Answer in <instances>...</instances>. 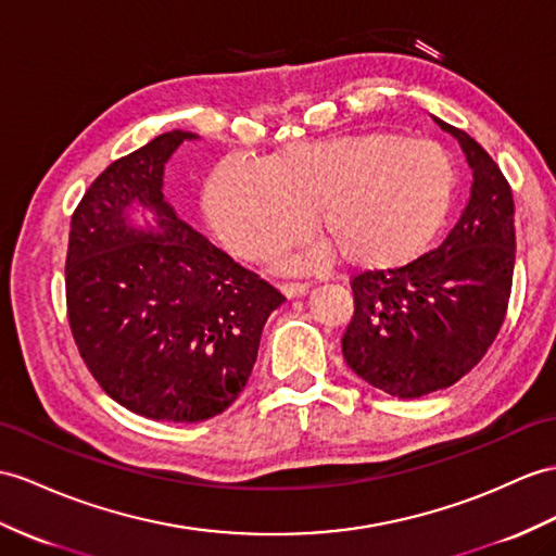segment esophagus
Listing matches in <instances>:
<instances>
[{"label":"esophagus","mask_w":556,"mask_h":556,"mask_svg":"<svg viewBox=\"0 0 556 556\" xmlns=\"http://www.w3.org/2000/svg\"><path fill=\"white\" fill-rule=\"evenodd\" d=\"M280 290H282V294L288 296V300H294V296L306 294L308 286H306V282H286V286H282Z\"/></svg>","instance_id":"obj_1"}]
</instances>
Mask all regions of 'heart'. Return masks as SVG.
<instances>
[{
	"label": "heart",
	"instance_id": "1",
	"mask_svg": "<svg viewBox=\"0 0 556 556\" xmlns=\"http://www.w3.org/2000/svg\"><path fill=\"white\" fill-rule=\"evenodd\" d=\"M455 162L437 141L394 131L302 141L266 165L222 160L205 186V214L226 248L268 262L300 242L311 207L325 240L296 266L344 254L354 268L410 264L437 238L455 198Z\"/></svg>",
	"mask_w": 556,
	"mask_h": 556
}]
</instances>
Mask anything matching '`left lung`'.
Wrapping results in <instances>:
<instances>
[{
    "instance_id": "8db88e82",
    "label": "left lung",
    "mask_w": 556,
    "mask_h": 556,
    "mask_svg": "<svg viewBox=\"0 0 556 556\" xmlns=\"http://www.w3.org/2000/svg\"><path fill=\"white\" fill-rule=\"evenodd\" d=\"M434 119L467 155V207L437 250L351 280L356 306L342 337L349 368L399 399L451 387L485 356L507 314L517 254L505 174L467 131Z\"/></svg>"
}]
</instances>
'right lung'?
<instances>
[{"label": "right lung", "instance_id": "add662e5", "mask_svg": "<svg viewBox=\"0 0 556 556\" xmlns=\"http://www.w3.org/2000/svg\"><path fill=\"white\" fill-rule=\"evenodd\" d=\"M195 139L160 134L99 174L65 260L67 320L89 372L127 410L167 422H202L240 396L264 323L286 302L165 200L167 160Z\"/></svg>", "mask_w": 556, "mask_h": 556}]
</instances>
